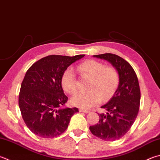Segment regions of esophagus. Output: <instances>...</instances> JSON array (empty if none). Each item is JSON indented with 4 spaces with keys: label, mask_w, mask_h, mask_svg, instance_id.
Returning a JSON list of instances; mask_svg holds the SVG:
<instances>
[{
    "label": "esophagus",
    "mask_w": 160,
    "mask_h": 160,
    "mask_svg": "<svg viewBox=\"0 0 160 160\" xmlns=\"http://www.w3.org/2000/svg\"><path fill=\"white\" fill-rule=\"evenodd\" d=\"M79 111H80V112H85V113H88V112H89V110H85V109H79Z\"/></svg>",
    "instance_id": "obj_1"
}]
</instances>
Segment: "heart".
<instances>
[{"label":"heart","mask_w":160,"mask_h":160,"mask_svg":"<svg viewBox=\"0 0 160 160\" xmlns=\"http://www.w3.org/2000/svg\"><path fill=\"white\" fill-rule=\"evenodd\" d=\"M77 71L82 78H89V91L78 92L72 97V105L81 108H89L99 103L101 100L111 98L120 82V75L113 66H106L95 59H88L77 66ZM62 88L68 94H73L78 89L77 78L73 70L68 67L61 78Z\"/></svg>","instance_id":"heart-1"}]
</instances>
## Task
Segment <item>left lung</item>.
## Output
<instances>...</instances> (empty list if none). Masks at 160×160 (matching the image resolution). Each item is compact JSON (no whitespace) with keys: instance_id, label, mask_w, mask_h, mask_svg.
I'll list each match as a JSON object with an SVG mask.
<instances>
[{"instance_id":"obj_1","label":"left lung","mask_w":160,"mask_h":160,"mask_svg":"<svg viewBox=\"0 0 160 160\" xmlns=\"http://www.w3.org/2000/svg\"><path fill=\"white\" fill-rule=\"evenodd\" d=\"M94 57L111 63L119 72L120 82L111 99L101 106L106 113H98V123L90 126L89 129L93 135L100 139L114 141L126 134L137 117L141 100L140 87L132 66L123 58L111 53Z\"/></svg>"}]
</instances>
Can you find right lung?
Listing matches in <instances>:
<instances>
[{
  "mask_svg": "<svg viewBox=\"0 0 160 160\" xmlns=\"http://www.w3.org/2000/svg\"><path fill=\"white\" fill-rule=\"evenodd\" d=\"M74 57L49 55L35 62L26 72L19 94V106L26 125L41 138L57 137L65 132L78 108H62L67 102L61 78Z\"/></svg>",
  "mask_w": 160,
  "mask_h": 160,
  "instance_id": "right-lung-1",
  "label": "right lung"
}]
</instances>
